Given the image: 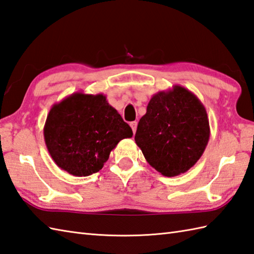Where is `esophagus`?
<instances>
[{"label": "esophagus", "instance_id": "34e87169", "mask_svg": "<svg viewBox=\"0 0 254 254\" xmlns=\"http://www.w3.org/2000/svg\"><path fill=\"white\" fill-rule=\"evenodd\" d=\"M137 125H138V123H137L136 121L130 123V127H131V129H132L133 133H136V130H137Z\"/></svg>", "mask_w": 254, "mask_h": 254}]
</instances>
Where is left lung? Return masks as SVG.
Listing matches in <instances>:
<instances>
[{"label": "left lung", "mask_w": 254, "mask_h": 254, "mask_svg": "<svg viewBox=\"0 0 254 254\" xmlns=\"http://www.w3.org/2000/svg\"><path fill=\"white\" fill-rule=\"evenodd\" d=\"M208 138L204 105L188 89L176 84L151 98L134 141L152 167L163 176L174 177L199 161Z\"/></svg>", "instance_id": "1"}]
</instances>
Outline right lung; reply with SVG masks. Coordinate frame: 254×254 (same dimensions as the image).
I'll return each instance as SVG.
<instances>
[{
	"instance_id": "1",
	"label": "right lung",
	"mask_w": 254,
	"mask_h": 254,
	"mask_svg": "<svg viewBox=\"0 0 254 254\" xmlns=\"http://www.w3.org/2000/svg\"><path fill=\"white\" fill-rule=\"evenodd\" d=\"M49 153L61 170L77 177L98 173L132 130L102 93L76 92L51 108L43 128Z\"/></svg>"
}]
</instances>
